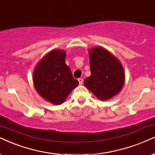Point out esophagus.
I'll return each mask as SVG.
<instances>
[{"mask_svg":"<svg viewBox=\"0 0 155 155\" xmlns=\"http://www.w3.org/2000/svg\"><path fill=\"white\" fill-rule=\"evenodd\" d=\"M78 81H79V83L80 85H81V84H83V79H82V78H79V79H78Z\"/></svg>","mask_w":155,"mask_h":155,"instance_id":"obj_1","label":"esophagus"}]
</instances>
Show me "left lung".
I'll list each match as a JSON object with an SVG mask.
<instances>
[{
	"mask_svg": "<svg viewBox=\"0 0 155 155\" xmlns=\"http://www.w3.org/2000/svg\"><path fill=\"white\" fill-rule=\"evenodd\" d=\"M91 76L84 85L101 101L111 99L122 89L125 75L120 61L108 51L95 47L89 51Z\"/></svg>",
	"mask_w": 155,
	"mask_h": 155,
	"instance_id": "left-lung-1",
	"label": "left lung"
}]
</instances>
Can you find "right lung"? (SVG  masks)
I'll return each instance as SVG.
<instances>
[{
    "instance_id": "obj_1",
    "label": "right lung",
    "mask_w": 155,
    "mask_h": 155,
    "mask_svg": "<svg viewBox=\"0 0 155 155\" xmlns=\"http://www.w3.org/2000/svg\"><path fill=\"white\" fill-rule=\"evenodd\" d=\"M64 51L52 50L37 64L34 84L38 94L53 104H61L79 84L65 63Z\"/></svg>"
}]
</instances>
